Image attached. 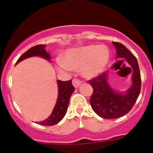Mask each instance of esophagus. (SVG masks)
<instances>
[{"label":"esophagus","instance_id":"obj_1","mask_svg":"<svg viewBox=\"0 0 153 153\" xmlns=\"http://www.w3.org/2000/svg\"><path fill=\"white\" fill-rule=\"evenodd\" d=\"M72 82H73V85L75 88H78L79 85H80L82 82L81 80H80L79 79L77 78H73Z\"/></svg>","mask_w":153,"mask_h":153}]
</instances>
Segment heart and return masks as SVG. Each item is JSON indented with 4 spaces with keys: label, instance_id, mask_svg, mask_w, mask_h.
Segmentation results:
<instances>
[{
    "label": "heart",
    "instance_id": "b5f03b06",
    "mask_svg": "<svg viewBox=\"0 0 153 153\" xmlns=\"http://www.w3.org/2000/svg\"><path fill=\"white\" fill-rule=\"evenodd\" d=\"M108 57V50L105 46L90 45L67 52L63 59L57 60V68L61 71H70L81 68L84 76L93 78L103 71Z\"/></svg>",
    "mask_w": 153,
    "mask_h": 153
}]
</instances>
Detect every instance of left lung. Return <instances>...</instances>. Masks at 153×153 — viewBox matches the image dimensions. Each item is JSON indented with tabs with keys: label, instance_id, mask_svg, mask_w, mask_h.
<instances>
[{
	"label": "left lung",
	"instance_id": "8db88e82",
	"mask_svg": "<svg viewBox=\"0 0 153 153\" xmlns=\"http://www.w3.org/2000/svg\"><path fill=\"white\" fill-rule=\"evenodd\" d=\"M117 58H123L132 67V86L125 94H118L107 82V71L89 80L94 89L90 99L93 110L105 119H117L127 114L132 108L141 90V75L136 57L121 43L113 42Z\"/></svg>",
	"mask_w": 153,
	"mask_h": 153
}]
</instances>
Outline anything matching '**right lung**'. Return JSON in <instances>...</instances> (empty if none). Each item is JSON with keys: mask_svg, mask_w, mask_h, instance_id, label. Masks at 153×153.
I'll return each mask as SVG.
<instances>
[{"mask_svg": "<svg viewBox=\"0 0 153 153\" xmlns=\"http://www.w3.org/2000/svg\"><path fill=\"white\" fill-rule=\"evenodd\" d=\"M45 45H38L32 47L19 57L16 65L23 59L33 56H41L43 58L50 59V56L45 50ZM57 85H58V98H57V103L50 117L42 122H38L41 125H54L60 122L65 115L68 106L69 105L70 99L75 90V88L72 85V80L68 81L57 80Z\"/></svg>", "mask_w": 153, "mask_h": 153, "instance_id": "obj_1", "label": "right lung"}]
</instances>
